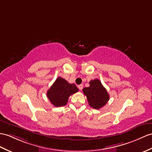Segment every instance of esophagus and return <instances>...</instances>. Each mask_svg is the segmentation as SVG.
<instances>
[{
  "mask_svg": "<svg viewBox=\"0 0 152 152\" xmlns=\"http://www.w3.org/2000/svg\"><path fill=\"white\" fill-rule=\"evenodd\" d=\"M78 88H79V89L80 90H83V84H80V85H79L78 86Z\"/></svg>",
  "mask_w": 152,
  "mask_h": 152,
  "instance_id": "obj_1",
  "label": "esophagus"
}]
</instances>
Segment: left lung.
<instances>
[{"mask_svg": "<svg viewBox=\"0 0 152 152\" xmlns=\"http://www.w3.org/2000/svg\"><path fill=\"white\" fill-rule=\"evenodd\" d=\"M89 84L90 86L83 88V93L86 96L91 107L94 109H100L109 101V94L99 79L91 80Z\"/></svg>", "mask_w": 152, "mask_h": 152, "instance_id": "obj_1", "label": "left lung"}]
</instances>
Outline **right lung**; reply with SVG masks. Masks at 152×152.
<instances>
[{"label": "right lung", "instance_id": "1", "mask_svg": "<svg viewBox=\"0 0 152 152\" xmlns=\"http://www.w3.org/2000/svg\"><path fill=\"white\" fill-rule=\"evenodd\" d=\"M79 91L74 84H69L64 79L58 77L47 91V97L55 107L65 106L70 95Z\"/></svg>", "mask_w": 152, "mask_h": 152}]
</instances>
